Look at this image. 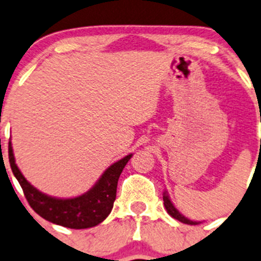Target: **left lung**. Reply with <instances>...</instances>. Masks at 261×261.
<instances>
[{
	"mask_svg": "<svg viewBox=\"0 0 261 261\" xmlns=\"http://www.w3.org/2000/svg\"><path fill=\"white\" fill-rule=\"evenodd\" d=\"M163 201H164V206H165V210H167L168 213H169L170 216H172L173 218H175V220L180 221V222L183 223H187V225H198V222H196V221H192V220H188L187 217H184L181 213L178 211L177 208H175L174 206H173V203L170 202L169 199V196L167 194V192H165L164 194H163Z\"/></svg>",
	"mask_w": 261,
	"mask_h": 261,
	"instance_id": "left-lung-1",
	"label": "left lung"
}]
</instances>
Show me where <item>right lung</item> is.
<instances>
[{"mask_svg": "<svg viewBox=\"0 0 261 261\" xmlns=\"http://www.w3.org/2000/svg\"><path fill=\"white\" fill-rule=\"evenodd\" d=\"M131 156L133 154L126 155L107 168L98 181L84 194L75 198L62 199L41 193L25 179L15 163L11 141L9 143V160L12 173L31 208L49 222L75 230L93 227L110 215L116 199L118 178Z\"/></svg>", "mask_w": 261, "mask_h": 261, "instance_id": "right-lung-1", "label": "right lung"}]
</instances>
